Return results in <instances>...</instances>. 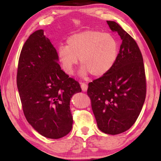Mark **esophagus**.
Masks as SVG:
<instances>
[{"label": "esophagus", "mask_w": 161, "mask_h": 161, "mask_svg": "<svg viewBox=\"0 0 161 161\" xmlns=\"http://www.w3.org/2000/svg\"><path fill=\"white\" fill-rule=\"evenodd\" d=\"M80 86H81V90H82V91L86 92L87 91V89H88L87 84H86L85 83H81Z\"/></svg>", "instance_id": "34e87169"}]
</instances>
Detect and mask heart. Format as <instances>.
Masks as SVG:
<instances>
[{
    "label": "heart",
    "instance_id": "obj_1",
    "mask_svg": "<svg viewBox=\"0 0 161 161\" xmlns=\"http://www.w3.org/2000/svg\"><path fill=\"white\" fill-rule=\"evenodd\" d=\"M118 43L111 35L96 30H85L70 36L66 46L57 48V58L64 71L68 75L73 73L80 58L79 75L86 77L90 73L100 77L108 73L117 61Z\"/></svg>",
    "mask_w": 161,
    "mask_h": 161
}]
</instances>
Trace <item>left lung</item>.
<instances>
[{
    "mask_svg": "<svg viewBox=\"0 0 161 161\" xmlns=\"http://www.w3.org/2000/svg\"><path fill=\"white\" fill-rule=\"evenodd\" d=\"M122 39L117 61L108 73L88 84L87 94L99 129L116 135L134 124L144 104L146 80L141 50L132 37L115 21L107 20Z\"/></svg>",
    "mask_w": 161,
    "mask_h": 161,
    "instance_id": "1",
    "label": "left lung"
}]
</instances>
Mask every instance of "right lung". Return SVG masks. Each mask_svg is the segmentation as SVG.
I'll use <instances>...</instances> for the list:
<instances>
[{
	"label": "right lung",
	"mask_w": 161,
	"mask_h": 161,
	"mask_svg": "<svg viewBox=\"0 0 161 161\" xmlns=\"http://www.w3.org/2000/svg\"><path fill=\"white\" fill-rule=\"evenodd\" d=\"M57 53L43 30L33 32L20 54L16 84L24 115L41 135L58 139L73 126L70 102L81 92L58 64Z\"/></svg>",
	"instance_id": "1"
}]
</instances>
